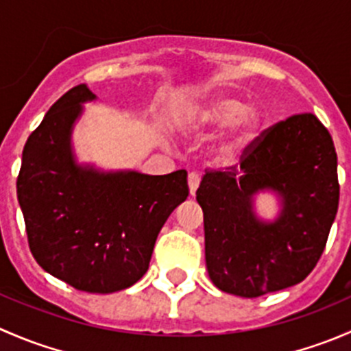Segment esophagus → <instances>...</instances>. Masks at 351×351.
I'll list each match as a JSON object with an SVG mask.
<instances>
[{"instance_id": "esophagus-1", "label": "esophagus", "mask_w": 351, "mask_h": 351, "mask_svg": "<svg viewBox=\"0 0 351 351\" xmlns=\"http://www.w3.org/2000/svg\"><path fill=\"white\" fill-rule=\"evenodd\" d=\"M198 185H200V173L198 171H192L189 173V186H190V193H195Z\"/></svg>"}]
</instances>
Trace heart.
Listing matches in <instances>:
<instances>
[{
  "mask_svg": "<svg viewBox=\"0 0 351 351\" xmlns=\"http://www.w3.org/2000/svg\"><path fill=\"white\" fill-rule=\"evenodd\" d=\"M232 124L228 139L219 147L221 158H231L250 139L260 125V113L254 108H246L241 100L231 97H219L212 100L198 115L202 127H222Z\"/></svg>",
  "mask_w": 351,
  "mask_h": 351,
  "instance_id": "heart-1",
  "label": "heart"
}]
</instances>
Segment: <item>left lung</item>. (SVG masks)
Here are the masks:
<instances>
[{
	"mask_svg": "<svg viewBox=\"0 0 351 351\" xmlns=\"http://www.w3.org/2000/svg\"><path fill=\"white\" fill-rule=\"evenodd\" d=\"M335 144L313 113L280 120L244 147L239 165L205 169L197 202L204 210L205 263L222 292L253 297L292 287L313 271L338 212ZM282 197L275 223L258 221L252 195Z\"/></svg>",
	"mask_w": 351,
	"mask_h": 351,
	"instance_id": "left-lung-1",
	"label": "left lung"
}]
</instances>
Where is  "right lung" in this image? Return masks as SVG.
Wrapping results in <instances>:
<instances>
[{
	"mask_svg": "<svg viewBox=\"0 0 351 351\" xmlns=\"http://www.w3.org/2000/svg\"><path fill=\"white\" fill-rule=\"evenodd\" d=\"M86 84L62 95L23 147L16 180L28 246L37 263L90 293L123 290L141 280L162 224L186 200V171L98 173L77 166L71 129Z\"/></svg>",
	"mask_w": 351,
	"mask_h": 351,
	"instance_id": "right-lung-1",
	"label": "right lung"
}]
</instances>
